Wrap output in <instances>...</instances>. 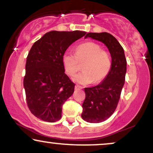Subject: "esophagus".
<instances>
[{
  "instance_id": "1",
  "label": "esophagus",
  "mask_w": 153,
  "mask_h": 153,
  "mask_svg": "<svg viewBox=\"0 0 153 153\" xmlns=\"http://www.w3.org/2000/svg\"><path fill=\"white\" fill-rule=\"evenodd\" d=\"M75 89H76V90H81V89H82V87L80 86V85H75Z\"/></svg>"
}]
</instances>
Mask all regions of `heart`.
Here are the masks:
<instances>
[{"label":"heart","instance_id":"b5f03b06","mask_svg":"<svg viewBox=\"0 0 153 153\" xmlns=\"http://www.w3.org/2000/svg\"><path fill=\"white\" fill-rule=\"evenodd\" d=\"M62 65L69 76H74L83 63V72L76 74L73 80L81 85L97 83L106 76L111 67V59L101 46L93 42H87L79 45L76 54L67 51L62 56Z\"/></svg>","mask_w":153,"mask_h":153}]
</instances>
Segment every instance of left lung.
Instances as JSON below:
<instances>
[{
    "label": "left lung",
    "instance_id": "8db88e82",
    "mask_svg": "<svg viewBox=\"0 0 153 153\" xmlns=\"http://www.w3.org/2000/svg\"><path fill=\"white\" fill-rule=\"evenodd\" d=\"M87 37L104 44L111 56V67L104 80L96 86L84 89L81 118L88 123H98L108 119L116 110L125 83L127 61L122 46L110 33H89Z\"/></svg>",
    "mask_w": 153,
    "mask_h": 153
}]
</instances>
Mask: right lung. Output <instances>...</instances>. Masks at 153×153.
Listing matches in <instances>:
<instances>
[{"mask_svg":"<svg viewBox=\"0 0 153 153\" xmlns=\"http://www.w3.org/2000/svg\"><path fill=\"white\" fill-rule=\"evenodd\" d=\"M84 31H50L33 44L26 58L24 87L27 104L37 118L54 123L61 118L65 102L75 84L65 74L62 56Z\"/></svg>","mask_w":153,"mask_h":153,"instance_id":"1","label":"right lung"}]
</instances>
